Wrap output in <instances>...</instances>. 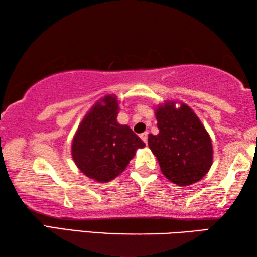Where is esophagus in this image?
Listing matches in <instances>:
<instances>
[{
	"instance_id": "obj_1",
	"label": "esophagus",
	"mask_w": 257,
	"mask_h": 257,
	"mask_svg": "<svg viewBox=\"0 0 257 257\" xmlns=\"http://www.w3.org/2000/svg\"><path fill=\"white\" fill-rule=\"evenodd\" d=\"M147 135H149V134H147V132H145V133H143V134L139 135V137L142 138V141L144 142V143H147Z\"/></svg>"
}]
</instances>
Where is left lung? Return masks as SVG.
Returning <instances> with one entry per match:
<instances>
[{
	"label": "left lung",
	"instance_id": "obj_1",
	"mask_svg": "<svg viewBox=\"0 0 257 257\" xmlns=\"http://www.w3.org/2000/svg\"><path fill=\"white\" fill-rule=\"evenodd\" d=\"M155 118L159 134L149 135V146L165 178L178 186L201 180L212 167L213 146L196 113L182 102L165 101L155 106Z\"/></svg>",
	"mask_w": 257,
	"mask_h": 257
}]
</instances>
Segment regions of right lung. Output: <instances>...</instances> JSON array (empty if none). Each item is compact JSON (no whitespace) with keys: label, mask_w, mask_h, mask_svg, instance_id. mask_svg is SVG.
Segmentation results:
<instances>
[{"label":"right lung","mask_w":257,"mask_h":257,"mask_svg":"<svg viewBox=\"0 0 257 257\" xmlns=\"http://www.w3.org/2000/svg\"><path fill=\"white\" fill-rule=\"evenodd\" d=\"M119 101L106 95L86 113L73 136L71 155L77 168L96 182H108L128 167L145 143L127 124L116 121Z\"/></svg>","instance_id":"1"}]
</instances>
